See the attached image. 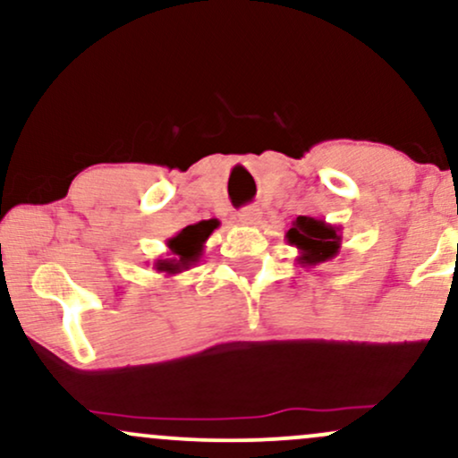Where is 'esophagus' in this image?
Wrapping results in <instances>:
<instances>
[{
    "instance_id": "34e87169",
    "label": "esophagus",
    "mask_w": 458,
    "mask_h": 458,
    "mask_svg": "<svg viewBox=\"0 0 458 458\" xmlns=\"http://www.w3.org/2000/svg\"><path fill=\"white\" fill-rule=\"evenodd\" d=\"M260 208L259 207H245L241 208L236 219H239L241 225H259L260 224Z\"/></svg>"
}]
</instances>
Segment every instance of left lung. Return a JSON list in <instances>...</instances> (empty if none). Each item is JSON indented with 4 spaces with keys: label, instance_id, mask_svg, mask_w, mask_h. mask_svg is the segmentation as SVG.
Listing matches in <instances>:
<instances>
[{
    "label": "left lung",
    "instance_id": "1",
    "mask_svg": "<svg viewBox=\"0 0 458 458\" xmlns=\"http://www.w3.org/2000/svg\"><path fill=\"white\" fill-rule=\"evenodd\" d=\"M340 225L327 224L323 219L299 215L286 233L288 245L297 247V262L301 267H317L320 262L334 260L343 247Z\"/></svg>",
    "mask_w": 458,
    "mask_h": 458
}]
</instances>
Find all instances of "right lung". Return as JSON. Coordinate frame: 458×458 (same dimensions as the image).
Returning <instances> with one entry per match:
<instances>
[{
  "mask_svg": "<svg viewBox=\"0 0 458 458\" xmlns=\"http://www.w3.org/2000/svg\"><path fill=\"white\" fill-rule=\"evenodd\" d=\"M215 228H219L217 219H204V222L182 228L181 233L167 239V256L170 259L157 260L155 269L165 273V276H176V273L191 269L202 259L204 243H207V239L213 234Z\"/></svg>",
  "mask_w": 458,
  "mask_h": 458,
  "instance_id": "1",
  "label": "right lung"
}]
</instances>
